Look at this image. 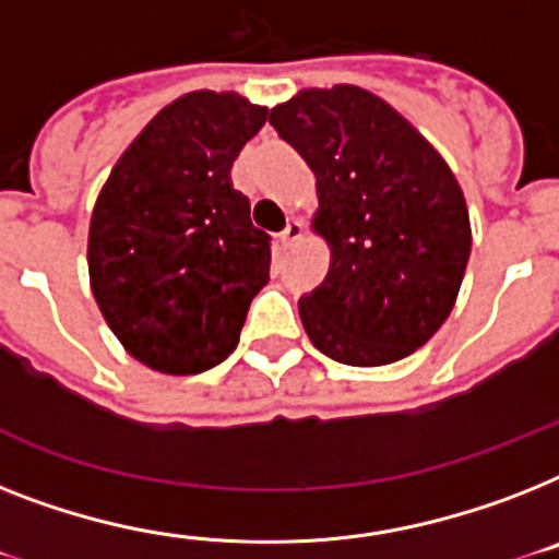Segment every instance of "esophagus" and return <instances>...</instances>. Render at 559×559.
<instances>
[{
	"instance_id": "34e87169",
	"label": "esophagus",
	"mask_w": 559,
	"mask_h": 559,
	"mask_svg": "<svg viewBox=\"0 0 559 559\" xmlns=\"http://www.w3.org/2000/svg\"><path fill=\"white\" fill-rule=\"evenodd\" d=\"M301 238H304V224H301V221H289L287 229L281 233V243H284V247H293V243H298V240H301Z\"/></svg>"
}]
</instances>
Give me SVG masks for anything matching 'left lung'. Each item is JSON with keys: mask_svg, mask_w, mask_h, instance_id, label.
Wrapping results in <instances>:
<instances>
[{"mask_svg": "<svg viewBox=\"0 0 559 559\" xmlns=\"http://www.w3.org/2000/svg\"><path fill=\"white\" fill-rule=\"evenodd\" d=\"M270 122L316 171L312 233L324 284L298 301L324 356L382 367L451 316L471 255V217L451 166L396 108L358 85L304 88Z\"/></svg>", "mask_w": 559, "mask_h": 559, "instance_id": "obj_1", "label": "left lung"}]
</instances>
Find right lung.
<instances>
[{"label":"right lung","instance_id":"add662e5","mask_svg":"<svg viewBox=\"0 0 559 559\" xmlns=\"http://www.w3.org/2000/svg\"><path fill=\"white\" fill-rule=\"evenodd\" d=\"M266 111L238 91H189L148 120L99 189L91 293L129 356L157 373L221 365L270 281V235L233 186Z\"/></svg>","mask_w":559,"mask_h":559}]
</instances>
